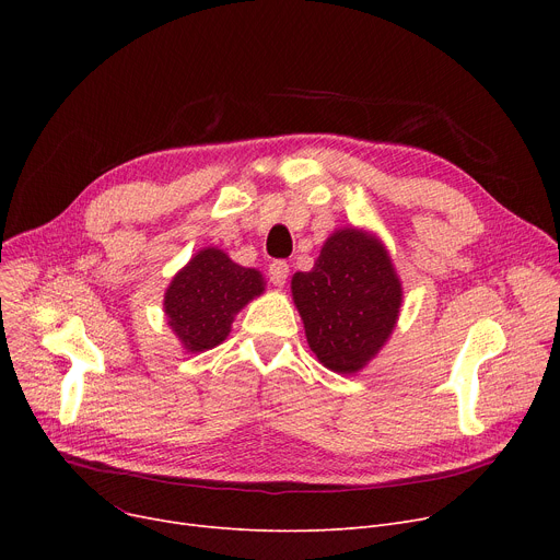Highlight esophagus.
I'll list each match as a JSON object with an SVG mask.
<instances>
[{"label": "esophagus", "mask_w": 560, "mask_h": 560, "mask_svg": "<svg viewBox=\"0 0 560 560\" xmlns=\"http://www.w3.org/2000/svg\"><path fill=\"white\" fill-rule=\"evenodd\" d=\"M288 272H290V268H288V262H285V260H275V262L270 265V268H268L270 281H272L275 285H279V288L285 283Z\"/></svg>", "instance_id": "1"}]
</instances>
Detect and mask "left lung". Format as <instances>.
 <instances>
[{
	"mask_svg": "<svg viewBox=\"0 0 560 560\" xmlns=\"http://www.w3.org/2000/svg\"><path fill=\"white\" fill-rule=\"evenodd\" d=\"M292 300L317 361L354 374L393 334L401 283L376 238L342 229L322 247L311 272L292 277Z\"/></svg>",
	"mask_w": 560,
	"mask_h": 560,
	"instance_id": "obj_1",
	"label": "left lung"
}]
</instances>
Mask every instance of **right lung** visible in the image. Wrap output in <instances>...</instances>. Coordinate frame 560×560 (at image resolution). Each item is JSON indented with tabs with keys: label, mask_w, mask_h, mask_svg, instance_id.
Wrapping results in <instances>:
<instances>
[{
	"label": "right lung",
	"mask_w": 560,
	"mask_h": 560,
	"mask_svg": "<svg viewBox=\"0 0 560 560\" xmlns=\"http://www.w3.org/2000/svg\"><path fill=\"white\" fill-rule=\"evenodd\" d=\"M262 290L256 270L233 262L215 247L201 249L165 292L167 325L186 349H211L229 336L233 315Z\"/></svg>",
	"instance_id": "1"
}]
</instances>
